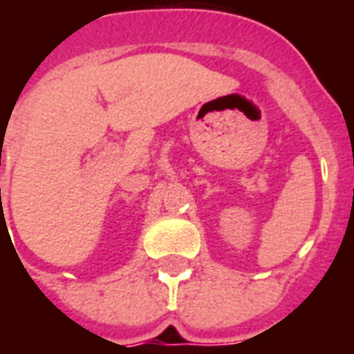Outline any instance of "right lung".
Segmentation results:
<instances>
[{
    "instance_id": "1",
    "label": "right lung",
    "mask_w": 354,
    "mask_h": 354,
    "mask_svg": "<svg viewBox=\"0 0 354 354\" xmlns=\"http://www.w3.org/2000/svg\"><path fill=\"white\" fill-rule=\"evenodd\" d=\"M0 192H1V189H0Z\"/></svg>"
}]
</instances>
